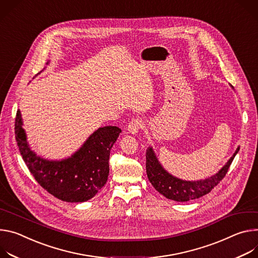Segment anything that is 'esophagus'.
Segmentation results:
<instances>
[{
  "label": "esophagus",
  "mask_w": 258,
  "mask_h": 258,
  "mask_svg": "<svg viewBox=\"0 0 258 258\" xmlns=\"http://www.w3.org/2000/svg\"><path fill=\"white\" fill-rule=\"evenodd\" d=\"M141 127H142V120H140V119H132L131 122L129 123V125H128L127 130L131 134H136Z\"/></svg>",
  "instance_id": "obj_1"
}]
</instances>
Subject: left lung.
I'll use <instances>...</instances> for the list:
<instances>
[{
  "label": "left lung",
  "instance_id": "obj_1",
  "mask_svg": "<svg viewBox=\"0 0 258 258\" xmlns=\"http://www.w3.org/2000/svg\"><path fill=\"white\" fill-rule=\"evenodd\" d=\"M239 150L240 149L238 148L232 158L226 162L216 174L201 180L187 181L168 173L160 164L153 148L150 147L147 150L146 155L148 178L153 186L167 199L173 200L176 202H187L189 200H195L209 194L212 188H214L223 179Z\"/></svg>",
  "mask_w": 258,
  "mask_h": 258
}]
</instances>
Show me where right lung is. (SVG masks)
<instances>
[{
	"label": "right lung",
	"mask_w": 258,
	"mask_h": 258,
	"mask_svg": "<svg viewBox=\"0 0 258 258\" xmlns=\"http://www.w3.org/2000/svg\"><path fill=\"white\" fill-rule=\"evenodd\" d=\"M22 125L20 110H17L15 137L19 152L35 179L49 194L69 203L86 202L106 183L109 153L122 132L119 127L98 128L70 158L52 161L31 150Z\"/></svg>",
	"instance_id": "obj_1"
}]
</instances>
